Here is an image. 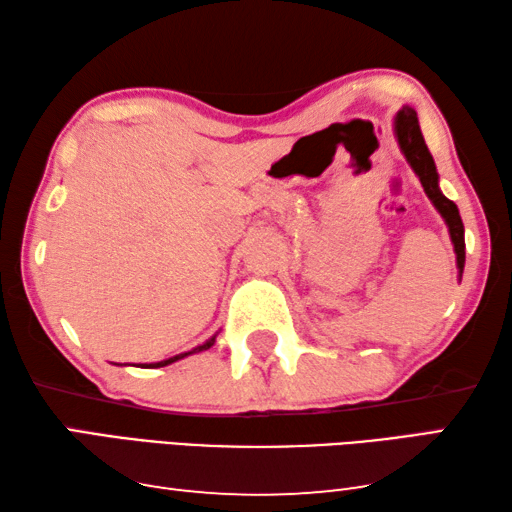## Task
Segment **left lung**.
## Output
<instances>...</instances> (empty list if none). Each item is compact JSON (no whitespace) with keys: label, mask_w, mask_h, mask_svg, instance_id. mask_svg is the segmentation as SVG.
<instances>
[{"label":"left lung","mask_w":512,"mask_h":512,"mask_svg":"<svg viewBox=\"0 0 512 512\" xmlns=\"http://www.w3.org/2000/svg\"><path fill=\"white\" fill-rule=\"evenodd\" d=\"M394 136L407 163H410L414 174L418 176V181H421L427 199L432 201V206L439 210L445 226H448L454 255H457V268H459V280H461L463 266H466V239H463V232L466 230H463L459 208L454 206V201L445 197L439 188V172H436L434 159L430 150H427L425 138L421 134V125H418V116L412 107H403L394 116Z\"/></svg>","instance_id":"1"}]
</instances>
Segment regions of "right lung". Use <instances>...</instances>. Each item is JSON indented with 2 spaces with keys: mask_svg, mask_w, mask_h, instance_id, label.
<instances>
[{
  "mask_svg": "<svg viewBox=\"0 0 512 512\" xmlns=\"http://www.w3.org/2000/svg\"><path fill=\"white\" fill-rule=\"evenodd\" d=\"M215 340H217V333L212 338H208L206 342H203V345H197L194 349H190V351H183V353H179V356H172V358H165V360H159V362H147V365H143V367H165V365H172V362H176V360H183V358H188V356H192V353H201V351H206V349H210L212 345H215Z\"/></svg>",
  "mask_w": 512,
  "mask_h": 512,
  "instance_id": "obj_1",
  "label": "right lung"
}]
</instances>
